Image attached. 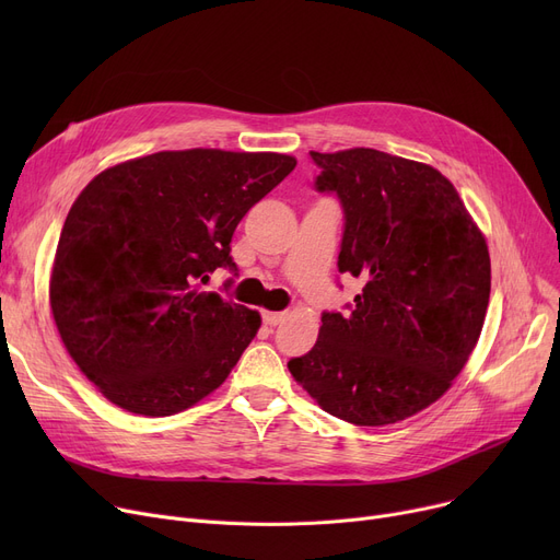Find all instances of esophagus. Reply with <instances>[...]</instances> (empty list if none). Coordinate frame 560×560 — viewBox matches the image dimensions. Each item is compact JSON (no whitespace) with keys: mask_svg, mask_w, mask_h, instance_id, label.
I'll return each mask as SVG.
<instances>
[{"mask_svg":"<svg viewBox=\"0 0 560 560\" xmlns=\"http://www.w3.org/2000/svg\"><path fill=\"white\" fill-rule=\"evenodd\" d=\"M283 315H285V313H279V311H265V313H262V322H265V325H268V327H277L279 322L283 319Z\"/></svg>","mask_w":560,"mask_h":560,"instance_id":"34e87169","label":"esophagus"}]
</instances>
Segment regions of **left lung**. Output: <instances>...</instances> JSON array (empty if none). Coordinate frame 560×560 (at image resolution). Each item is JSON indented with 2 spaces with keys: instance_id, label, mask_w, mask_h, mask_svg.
Instances as JSON below:
<instances>
[{
  "instance_id": "left-lung-1",
  "label": "left lung",
  "mask_w": 560,
  "mask_h": 560,
  "mask_svg": "<svg viewBox=\"0 0 560 560\" xmlns=\"http://www.w3.org/2000/svg\"><path fill=\"white\" fill-rule=\"evenodd\" d=\"M317 192L340 199L338 270L363 277L349 313L325 311L288 370L327 413L384 427L443 397L481 336L490 300L483 233L431 165L370 147L311 152Z\"/></svg>"
}]
</instances>
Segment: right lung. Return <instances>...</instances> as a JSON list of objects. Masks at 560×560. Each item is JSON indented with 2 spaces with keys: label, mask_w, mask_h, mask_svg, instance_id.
<instances>
[{
  "label": "right lung",
  "mask_w": 560,
  "mask_h": 560,
  "mask_svg": "<svg viewBox=\"0 0 560 560\" xmlns=\"http://www.w3.org/2000/svg\"><path fill=\"white\" fill-rule=\"evenodd\" d=\"M295 165L272 152H159L81 190L49 304L68 354L108 401L163 418L222 386L260 315L199 288L220 268L238 272L235 226Z\"/></svg>",
  "instance_id": "right-lung-1"
}]
</instances>
